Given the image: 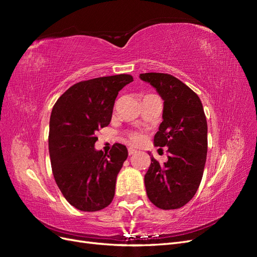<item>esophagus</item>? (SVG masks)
<instances>
[{
    "label": "esophagus",
    "mask_w": 257,
    "mask_h": 257,
    "mask_svg": "<svg viewBox=\"0 0 257 257\" xmlns=\"http://www.w3.org/2000/svg\"><path fill=\"white\" fill-rule=\"evenodd\" d=\"M137 151L135 149H133V148H128V154L130 155H134Z\"/></svg>",
    "instance_id": "obj_1"
}]
</instances>
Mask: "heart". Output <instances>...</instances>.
Returning a JSON list of instances; mask_svg holds the SVG:
<instances>
[{
  "mask_svg": "<svg viewBox=\"0 0 257 257\" xmlns=\"http://www.w3.org/2000/svg\"><path fill=\"white\" fill-rule=\"evenodd\" d=\"M128 136H130V141L134 144L138 143L139 139H141V136H139V134L137 133H131Z\"/></svg>",
  "mask_w": 257,
  "mask_h": 257,
  "instance_id": "heart-1",
  "label": "heart"
}]
</instances>
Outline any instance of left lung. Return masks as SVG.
I'll use <instances>...</instances> for the list:
<instances>
[{
    "label": "left lung",
    "instance_id": "1",
    "mask_svg": "<svg viewBox=\"0 0 257 257\" xmlns=\"http://www.w3.org/2000/svg\"><path fill=\"white\" fill-rule=\"evenodd\" d=\"M139 77L164 100L154 146L167 147L169 152L164 165L151 157L145 175L147 195L163 210L181 208L197 192L206 164L208 126L203 104L195 92L173 75L146 73Z\"/></svg>",
    "mask_w": 257,
    "mask_h": 257
}]
</instances>
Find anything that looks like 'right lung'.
<instances>
[{"label":"right lung","mask_w":257,"mask_h":257,"mask_svg":"<svg viewBox=\"0 0 257 257\" xmlns=\"http://www.w3.org/2000/svg\"><path fill=\"white\" fill-rule=\"evenodd\" d=\"M132 81L126 74L80 81L52 108L48 137L52 174L65 199L81 211H98L113 199L127 149L114 144L108 154L97 151L95 133L110 123L119 91Z\"/></svg>","instance_id":"obj_1"}]
</instances>
